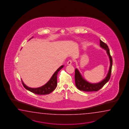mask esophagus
<instances>
[{
	"label": "esophagus",
	"instance_id": "1",
	"mask_svg": "<svg viewBox=\"0 0 129 129\" xmlns=\"http://www.w3.org/2000/svg\"><path fill=\"white\" fill-rule=\"evenodd\" d=\"M72 61L71 60H69L68 61V62H67V64H68V65H71L72 64Z\"/></svg>",
	"mask_w": 129,
	"mask_h": 129
}]
</instances>
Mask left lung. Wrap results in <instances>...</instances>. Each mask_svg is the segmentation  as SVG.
Listing matches in <instances>:
<instances>
[{
	"instance_id": "left-lung-1",
	"label": "left lung",
	"mask_w": 129,
	"mask_h": 129,
	"mask_svg": "<svg viewBox=\"0 0 129 129\" xmlns=\"http://www.w3.org/2000/svg\"><path fill=\"white\" fill-rule=\"evenodd\" d=\"M100 46L102 48H104L106 50L107 54L109 56L110 61V66L109 70L108 72L107 77L104 79L102 80L97 83H91L86 81L82 77L80 74L79 71L76 69L75 70V83L76 86L78 89L80 90L86 91V92H92V91H97L102 88L105 84L109 80L111 77V74L112 72V58L110 53L109 49L107 44L104 42L100 40Z\"/></svg>"
}]
</instances>
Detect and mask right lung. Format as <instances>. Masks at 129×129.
I'll return each instance as SVG.
<instances>
[{"instance_id":"1","label":"right lung","mask_w":129,"mask_h":129,"mask_svg":"<svg viewBox=\"0 0 129 129\" xmlns=\"http://www.w3.org/2000/svg\"><path fill=\"white\" fill-rule=\"evenodd\" d=\"M63 66H62L58 69L52 75V77L50 78L49 81L47 82L46 84H45L42 87L37 88H29L25 84L22 80V85L26 89L36 94L44 95V94H47L51 93L57 87V75H58V72L60 71L61 69L63 68Z\"/></svg>"}]
</instances>
